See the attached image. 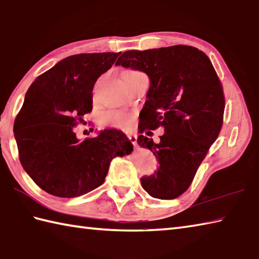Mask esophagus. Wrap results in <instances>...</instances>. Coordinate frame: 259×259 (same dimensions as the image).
<instances>
[{
  "label": "esophagus",
  "instance_id": "obj_1",
  "mask_svg": "<svg viewBox=\"0 0 259 259\" xmlns=\"http://www.w3.org/2000/svg\"><path fill=\"white\" fill-rule=\"evenodd\" d=\"M128 140L136 149V147H137V136L135 134H128Z\"/></svg>",
  "mask_w": 259,
  "mask_h": 259
}]
</instances>
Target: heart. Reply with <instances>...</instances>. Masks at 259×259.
Masks as SVG:
<instances>
[{"label": "heart", "instance_id": "obj_1", "mask_svg": "<svg viewBox=\"0 0 259 259\" xmlns=\"http://www.w3.org/2000/svg\"><path fill=\"white\" fill-rule=\"evenodd\" d=\"M143 72L132 70L126 73L124 79L132 78L135 76L142 75ZM102 124L109 127L116 128H128L132 124V115L126 112H120V110H108L104 113L102 116Z\"/></svg>", "mask_w": 259, "mask_h": 259}]
</instances>
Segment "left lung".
I'll return each instance as SVG.
<instances>
[{"label": "left lung", "mask_w": 259, "mask_h": 259, "mask_svg": "<svg viewBox=\"0 0 259 259\" xmlns=\"http://www.w3.org/2000/svg\"><path fill=\"white\" fill-rule=\"evenodd\" d=\"M115 65L150 77L141 133L159 127L165 132L159 144L144 135L137 139L160 163L153 176L141 179L142 187L153 198L180 197L223 127L225 95L217 72L204 52L182 45L125 51Z\"/></svg>", "instance_id": "8db88e82"}]
</instances>
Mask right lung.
I'll list each match as a JSON object with an SVG mask.
<instances>
[{"label":"right lung","instance_id":"1","mask_svg":"<svg viewBox=\"0 0 259 259\" xmlns=\"http://www.w3.org/2000/svg\"><path fill=\"white\" fill-rule=\"evenodd\" d=\"M120 52L73 55L35 78L14 120L19 159L44 191L75 198L102 186L109 163L133 145L122 132L106 130L79 141L75 127L93 110V88Z\"/></svg>","mask_w":259,"mask_h":259}]
</instances>
